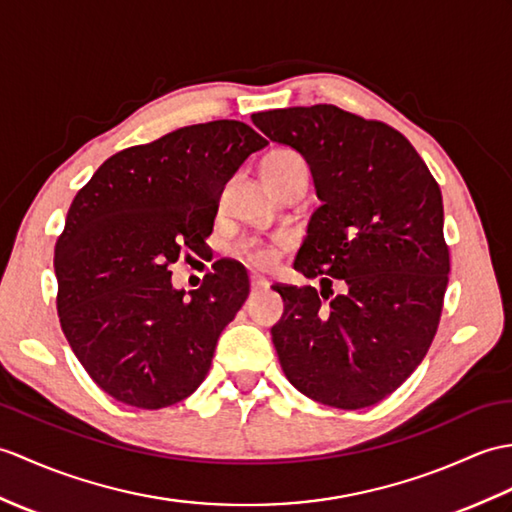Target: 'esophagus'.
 Returning a JSON list of instances; mask_svg holds the SVG:
<instances>
[{
  "label": "esophagus",
  "instance_id": "obj_1",
  "mask_svg": "<svg viewBox=\"0 0 512 512\" xmlns=\"http://www.w3.org/2000/svg\"><path fill=\"white\" fill-rule=\"evenodd\" d=\"M264 288H268V281H266V279H261V277H253V279H251V290H253V292L264 290Z\"/></svg>",
  "mask_w": 512,
  "mask_h": 512
}]
</instances>
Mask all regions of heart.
Wrapping results in <instances>:
<instances>
[{"label":"heart","mask_w":512,"mask_h":512,"mask_svg":"<svg viewBox=\"0 0 512 512\" xmlns=\"http://www.w3.org/2000/svg\"><path fill=\"white\" fill-rule=\"evenodd\" d=\"M299 165H305V161L299 157V154H296L294 150L281 148V150H272L268 154V157L264 159V163H261V172H264L266 181H272V178L283 176L285 172L299 168ZM244 255L255 266H268L270 261H272V253L268 251V248L257 246V244L248 246L246 251H244Z\"/></svg>","instance_id":"1"}]
</instances>
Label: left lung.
<instances>
[{
  "instance_id": "obj_1",
  "label": "left lung",
  "mask_w": 512,
  "mask_h": 512,
  "mask_svg": "<svg viewBox=\"0 0 512 512\" xmlns=\"http://www.w3.org/2000/svg\"><path fill=\"white\" fill-rule=\"evenodd\" d=\"M251 120L303 154L323 200L294 259L323 290L272 285L283 299L270 329L283 373L325 406H373L421 364L441 320L449 281L441 187L399 130L334 104Z\"/></svg>"
}]
</instances>
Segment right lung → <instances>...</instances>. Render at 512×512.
Returning <instances> with one entry per match:
<instances>
[{"label": "right lung", "mask_w": 512, "mask_h": 512, "mask_svg": "<svg viewBox=\"0 0 512 512\" xmlns=\"http://www.w3.org/2000/svg\"><path fill=\"white\" fill-rule=\"evenodd\" d=\"M268 141L235 120L178 128L106 159L67 211L54 248L56 310L78 362L106 395L174 406L207 377L248 275L218 259L200 288H172L170 264L202 255L222 189Z\"/></svg>", "instance_id": "obj_1"}]
</instances>
